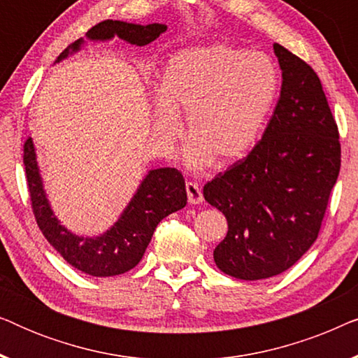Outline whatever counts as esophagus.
<instances>
[{"label": "esophagus", "instance_id": "1", "mask_svg": "<svg viewBox=\"0 0 358 358\" xmlns=\"http://www.w3.org/2000/svg\"><path fill=\"white\" fill-rule=\"evenodd\" d=\"M185 190H187V200H189L190 205L202 203L203 195H202V190H200L197 184L187 182V184H185Z\"/></svg>", "mask_w": 358, "mask_h": 358}]
</instances>
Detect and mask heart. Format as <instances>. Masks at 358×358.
<instances>
[{
  "label": "heart",
  "mask_w": 358,
  "mask_h": 358,
  "mask_svg": "<svg viewBox=\"0 0 358 358\" xmlns=\"http://www.w3.org/2000/svg\"><path fill=\"white\" fill-rule=\"evenodd\" d=\"M280 78L275 63L261 52L213 43L185 48L166 62L158 81L153 131L174 145L180 122L192 138L185 163L190 169L231 166L261 136L275 104Z\"/></svg>",
  "instance_id": "1"
}]
</instances>
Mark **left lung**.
<instances>
[{
	"label": "left lung",
	"instance_id": "1",
	"mask_svg": "<svg viewBox=\"0 0 358 358\" xmlns=\"http://www.w3.org/2000/svg\"><path fill=\"white\" fill-rule=\"evenodd\" d=\"M280 97L262 140L205 184L228 222L215 248L220 271L261 280L290 268L316 241L341 169L339 131L313 68L273 43Z\"/></svg>",
	"mask_w": 358,
	"mask_h": 358
}]
</instances>
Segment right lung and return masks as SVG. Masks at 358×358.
<instances>
[{
    "mask_svg": "<svg viewBox=\"0 0 358 358\" xmlns=\"http://www.w3.org/2000/svg\"><path fill=\"white\" fill-rule=\"evenodd\" d=\"M166 29L168 26L159 22L141 26L107 19L90 29L86 37L78 38L68 45L58 55L55 63L80 52L86 41L109 42L114 37H119L130 45L143 47L158 38ZM24 166L34 215L43 236L70 266L92 277H112L131 271L143 257L161 220L184 208L187 203L185 180L178 169H151L140 182L124 212L107 231L97 236H80L63 227L52 210L50 200L43 189L36 146L31 136L24 143Z\"/></svg>",
    "mask_w": 358,
    "mask_h": 358,
    "instance_id": "1",
    "label": "right lung"
}]
</instances>
